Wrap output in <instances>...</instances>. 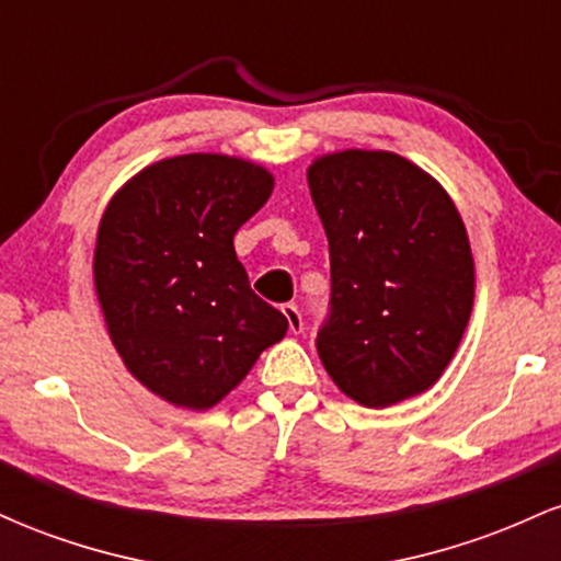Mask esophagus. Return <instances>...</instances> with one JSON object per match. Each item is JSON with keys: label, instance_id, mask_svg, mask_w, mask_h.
Returning a JSON list of instances; mask_svg holds the SVG:
<instances>
[{"label": "esophagus", "instance_id": "34e87169", "mask_svg": "<svg viewBox=\"0 0 561 561\" xmlns=\"http://www.w3.org/2000/svg\"><path fill=\"white\" fill-rule=\"evenodd\" d=\"M282 313H285L289 332L298 334L302 330V313L298 311V306H295V302H287V306H282Z\"/></svg>", "mask_w": 561, "mask_h": 561}]
</instances>
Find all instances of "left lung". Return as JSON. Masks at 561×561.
<instances>
[{
    "label": "left lung",
    "mask_w": 561,
    "mask_h": 561,
    "mask_svg": "<svg viewBox=\"0 0 561 561\" xmlns=\"http://www.w3.org/2000/svg\"><path fill=\"white\" fill-rule=\"evenodd\" d=\"M330 240V317L317 351L347 398L385 409L440 379L474 300L469 237L448 192L385 150L308 165Z\"/></svg>",
    "instance_id": "1"
}]
</instances>
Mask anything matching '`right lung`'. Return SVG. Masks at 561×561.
<instances>
[{"mask_svg": "<svg viewBox=\"0 0 561 561\" xmlns=\"http://www.w3.org/2000/svg\"><path fill=\"white\" fill-rule=\"evenodd\" d=\"M274 190L263 165L192 152L115 192L94 248V289L126 369L173 405L229 396L287 319L250 289L234 234Z\"/></svg>", "mask_w": 561, "mask_h": 561, "instance_id": "obj_1", "label": "right lung"}]
</instances>
